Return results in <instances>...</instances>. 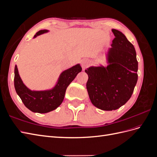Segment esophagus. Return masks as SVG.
Listing matches in <instances>:
<instances>
[{
	"label": "esophagus",
	"mask_w": 157,
	"mask_h": 157,
	"mask_svg": "<svg viewBox=\"0 0 157 157\" xmlns=\"http://www.w3.org/2000/svg\"><path fill=\"white\" fill-rule=\"evenodd\" d=\"M89 65V60L87 59H84L81 61V66L82 68L84 70L85 68H86L87 67H88Z\"/></svg>",
	"instance_id": "1"
}]
</instances>
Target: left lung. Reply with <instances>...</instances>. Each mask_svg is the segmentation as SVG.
Wrapping results in <instances>:
<instances>
[{
  "mask_svg": "<svg viewBox=\"0 0 157 157\" xmlns=\"http://www.w3.org/2000/svg\"><path fill=\"white\" fill-rule=\"evenodd\" d=\"M112 32L115 38L105 54L107 66H91L85 70L90 101L103 111L116 110L124 105L137 81L138 62L134 46L122 32Z\"/></svg>",
  "mask_w": 157,
  "mask_h": 157,
  "instance_id": "left-lung-1",
  "label": "left lung"
}]
</instances>
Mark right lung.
I'll list each match as a JSON object with an SVG mask.
<instances>
[{
  "mask_svg": "<svg viewBox=\"0 0 157 157\" xmlns=\"http://www.w3.org/2000/svg\"><path fill=\"white\" fill-rule=\"evenodd\" d=\"M47 29L38 31L34 36H37L48 33ZM82 67L79 63L63 71L59 75L55 86L49 90H31L28 88L19 75L17 65L14 69V87L17 94L21 98L25 106L34 113H46L54 111L63 102L66 89L70 83L81 72Z\"/></svg>",
  "mask_w": 157,
  "mask_h": 157,
  "instance_id": "add662e5",
  "label": "right lung"
}]
</instances>
